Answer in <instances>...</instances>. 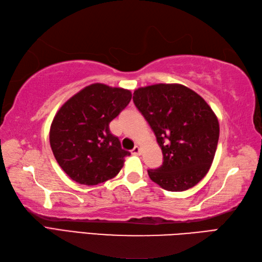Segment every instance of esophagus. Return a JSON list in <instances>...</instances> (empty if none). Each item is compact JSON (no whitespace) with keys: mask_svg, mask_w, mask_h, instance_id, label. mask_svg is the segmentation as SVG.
Wrapping results in <instances>:
<instances>
[{"mask_svg":"<svg viewBox=\"0 0 262 262\" xmlns=\"http://www.w3.org/2000/svg\"><path fill=\"white\" fill-rule=\"evenodd\" d=\"M131 152H132L133 155H137V156L141 155V148L139 147V146H136L135 148H133V149L131 150Z\"/></svg>","mask_w":262,"mask_h":262,"instance_id":"1","label":"esophagus"}]
</instances>
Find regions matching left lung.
<instances>
[{
	"label": "left lung",
	"instance_id": "1",
	"mask_svg": "<svg viewBox=\"0 0 262 262\" xmlns=\"http://www.w3.org/2000/svg\"><path fill=\"white\" fill-rule=\"evenodd\" d=\"M133 102L155 132L162 165L149 169L150 179L169 191L194 187L210 170L220 125L210 105L180 84H156L133 93Z\"/></svg>",
	"mask_w": 262,
	"mask_h": 262
}]
</instances>
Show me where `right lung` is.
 <instances>
[{
    "label": "right lung",
    "instance_id": "obj_1",
    "mask_svg": "<svg viewBox=\"0 0 262 262\" xmlns=\"http://www.w3.org/2000/svg\"><path fill=\"white\" fill-rule=\"evenodd\" d=\"M129 90L92 84L59 108L49 140L58 165L75 182L93 186L118 175L129 151L122 149L110 122L131 101Z\"/></svg>",
    "mask_w": 262,
    "mask_h": 262
}]
</instances>
